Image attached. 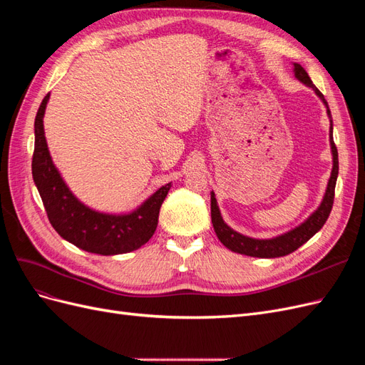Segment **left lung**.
Returning <instances> with one entry per match:
<instances>
[{
    "label": "left lung",
    "instance_id": "obj_1",
    "mask_svg": "<svg viewBox=\"0 0 365 365\" xmlns=\"http://www.w3.org/2000/svg\"><path fill=\"white\" fill-rule=\"evenodd\" d=\"M294 74L302 83H304L309 88H312L315 94L322 98L323 103L326 105L329 118H332L324 96L319 93L318 88L312 83L311 77H309V74L306 73V70L302 67L300 63H294ZM329 140H330V149H332V157H334L332 173H330L327 189H326L322 204H319V207L304 220L302 225H298L294 230L288 231V233L280 235V236L272 237V239H252V237L244 236V235L237 233V231H235L233 228H230L224 222V219H222V216H220V212H219L215 193L212 192V224L216 231L217 239L222 242V244L228 250L235 251V252L245 254V256H251V257L274 259V257L288 256V254H291L292 251L298 250L303 244H306V242L311 239L315 233H318V231L322 230L323 225L326 224V220L330 215V210H332L334 197H335V185H336V178H338V150H336V146L334 143L332 120H330Z\"/></svg>",
    "mask_w": 365,
    "mask_h": 365
}]
</instances>
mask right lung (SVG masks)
<instances>
[{
    "instance_id": "right-lung-1",
    "label": "right lung",
    "mask_w": 365,
    "mask_h": 365,
    "mask_svg": "<svg viewBox=\"0 0 365 365\" xmlns=\"http://www.w3.org/2000/svg\"><path fill=\"white\" fill-rule=\"evenodd\" d=\"M48 98L50 94L43 97L35 118L31 173L50 224L61 237L88 252L115 256L138 250L155 233L160 208L172 184L163 185L126 215L101 213L82 204L65 184L50 157L42 121Z\"/></svg>"
}]
</instances>
